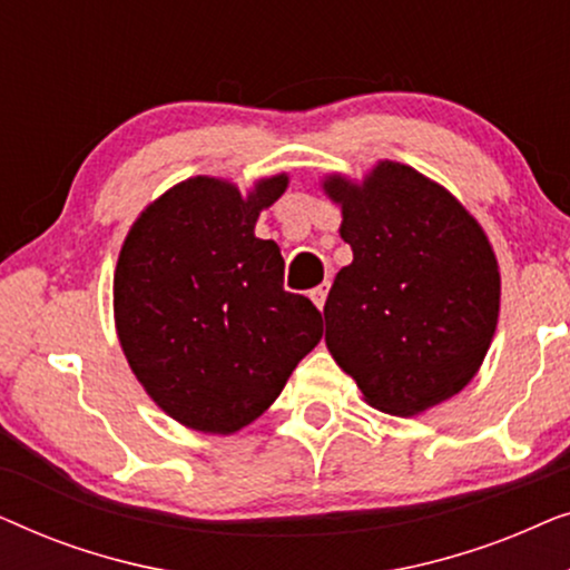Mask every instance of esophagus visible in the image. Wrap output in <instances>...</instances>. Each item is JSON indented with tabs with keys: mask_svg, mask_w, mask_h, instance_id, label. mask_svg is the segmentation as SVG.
<instances>
[{
	"mask_svg": "<svg viewBox=\"0 0 570 570\" xmlns=\"http://www.w3.org/2000/svg\"><path fill=\"white\" fill-rule=\"evenodd\" d=\"M326 293H330V283H322L318 287H314V291H311V301L316 303V308H324Z\"/></svg>",
	"mask_w": 570,
	"mask_h": 570,
	"instance_id": "esophagus-1",
	"label": "esophagus"
}]
</instances>
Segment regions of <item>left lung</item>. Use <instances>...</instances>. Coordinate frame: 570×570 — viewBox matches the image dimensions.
I'll list each match as a JSON object with an SVG mask.
<instances>
[{"label":"left lung","mask_w":570,"mask_h":570,"mask_svg":"<svg viewBox=\"0 0 570 570\" xmlns=\"http://www.w3.org/2000/svg\"><path fill=\"white\" fill-rule=\"evenodd\" d=\"M322 189L353 248L324 306L332 357L389 415L451 400L480 371L501 314V272L482 225L396 160H379L363 181L330 174Z\"/></svg>","instance_id":"left-lung-1"}]
</instances>
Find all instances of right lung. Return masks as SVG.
<instances>
[{
  "mask_svg": "<svg viewBox=\"0 0 570 570\" xmlns=\"http://www.w3.org/2000/svg\"><path fill=\"white\" fill-rule=\"evenodd\" d=\"M287 174L240 189L191 176L150 202L114 272V322L147 396L176 423L230 435L277 400L322 340V314L283 287V254L254 236Z\"/></svg>",
  "mask_w": 570,
  "mask_h": 570,
  "instance_id": "1",
  "label": "right lung"
}]
</instances>
